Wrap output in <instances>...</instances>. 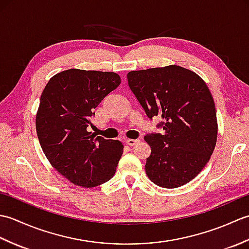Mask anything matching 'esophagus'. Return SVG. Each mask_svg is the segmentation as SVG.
<instances>
[{"label":"esophagus","mask_w":249,"mask_h":249,"mask_svg":"<svg viewBox=\"0 0 249 249\" xmlns=\"http://www.w3.org/2000/svg\"><path fill=\"white\" fill-rule=\"evenodd\" d=\"M138 142H139L138 139H127V140H126V143H127L130 146L136 145L137 143H138Z\"/></svg>","instance_id":"obj_1"}]
</instances>
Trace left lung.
I'll return each mask as SVG.
<instances>
[{
    "instance_id": "obj_1",
    "label": "left lung",
    "mask_w": 249,
    "mask_h": 249,
    "mask_svg": "<svg viewBox=\"0 0 249 249\" xmlns=\"http://www.w3.org/2000/svg\"><path fill=\"white\" fill-rule=\"evenodd\" d=\"M127 79L147 116H160L165 130L144 138L151 146L147 178L163 188L183 186L215 149L218 124L212 94L199 75L178 65L131 71Z\"/></svg>"
}]
</instances>
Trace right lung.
I'll list each match as a JSON object with an SVG mask.
<instances>
[{
    "label": "right lung",
    "mask_w": 249,
    "mask_h": 249,
    "mask_svg": "<svg viewBox=\"0 0 249 249\" xmlns=\"http://www.w3.org/2000/svg\"><path fill=\"white\" fill-rule=\"evenodd\" d=\"M120 83L116 72L71 68L52 77L41 93L37 137L51 166L73 185L95 187L114 176L123 143L87 128L94 109Z\"/></svg>",
    "instance_id": "add662e5"
}]
</instances>
